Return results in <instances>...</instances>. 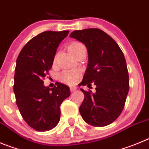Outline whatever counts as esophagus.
I'll return each mask as SVG.
<instances>
[{
	"label": "esophagus",
	"mask_w": 149,
	"mask_h": 149,
	"mask_svg": "<svg viewBox=\"0 0 149 149\" xmlns=\"http://www.w3.org/2000/svg\"><path fill=\"white\" fill-rule=\"evenodd\" d=\"M76 89H77V87H75V86H72V87H70V90L71 92L75 91V90H76Z\"/></svg>",
	"instance_id": "1"
}]
</instances>
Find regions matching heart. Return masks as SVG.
Wrapping results in <instances>:
<instances>
[{
	"instance_id": "heart-1",
	"label": "heart",
	"mask_w": 149,
	"mask_h": 149,
	"mask_svg": "<svg viewBox=\"0 0 149 149\" xmlns=\"http://www.w3.org/2000/svg\"><path fill=\"white\" fill-rule=\"evenodd\" d=\"M81 48H85L84 45L83 44H81V42H75L71 43L69 47H68V49L70 51H77V50L80 49ZM79 76V73L77 71H65L62 73H61L59 78H60V80L62 82L65 83V84H73L77 80V78Z\"/></svg>"
}]
</instances>
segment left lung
Segmentation results:
<instances>
[{
	"label": "left lung",
	"mask_w": 149,
	"mask_h": 149,
	"mask_svg": "<svg viewBox=\"0 0 149 149\" xmlns=\"http://www.w3.org/2000/svg\"><path fill=\"white\" fill-rule=\"evenodd\" d=\"M70 37L84 44L88 52V64L81 84L96 86L94 93L80 89L84 98L79 112L91 126H107L122 112L129 92L124 55L116 42L98 29L76 30Z\"/></svg>",
	"instance_id": "1"
}]
</instances>
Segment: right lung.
Wrapping results in <instances>:
<instances>
[{"label":"right lung","instance_id":"obj_1","mask_svg":"<svg viewBox=\"0 0 149 149\" xmlns=\"http://www.w3.org/2000/svg\"><path fill=\"white\" fill-rule=\"evenodd\" d=\"M69 31H44L26 43L16 61L14 93L23 118L38 132L54 129L60 120V105L70 95L69 87L56 82L43 84L59 43Z\"/></svg>","mask_w":149,"mask_h":149}]
</instances>
